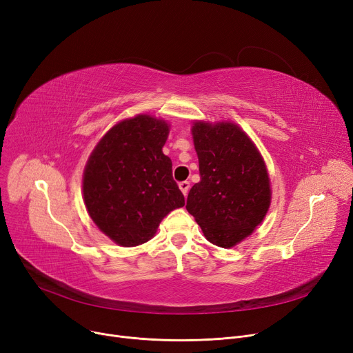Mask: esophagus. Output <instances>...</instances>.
I'll return each instance as SVG.
<instances>
[{"label":"esophagus","mask_w":353,"mask_h":353,"mask_svg":"<svg viewBox=\"0 0 353 353\" xmlns=\"http://www.w3.org/2000/svg\"><path fill=\"white\" fill-rule=\"evenodd\" d=\"M179 188H180L181 193L184 194V197H186L189 190H190V183L189 181H181V183H179Z\"/></svg>","instance_id":"obj_1"}]
</instances>
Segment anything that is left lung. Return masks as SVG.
I'll return each instance as SVG.
<instances>
[{
    "label": "left lung",
    "instance_id": "1",
    "mask_svg": "<svg viewBox=\"0 0 353 353\" xmlns=\"http://www.w3.org/2000/svg\"><path fill=\"white\" fill-rule=\"evenodd\" d=\"M192 133L200 181L190 189L186 209L210 243L233 248L262 223L269 210L266 164L234 123L196 121Z\"/></svg>",
    "mask_w": 353,
    "mask_h": 353
}]
</instances>
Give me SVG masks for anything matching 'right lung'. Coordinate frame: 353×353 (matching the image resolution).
Masks as SVG:
<instances>
[{"label":"right lung","instance_id":"add662e5","mask_svg":"<svg viewBox=\"0 0 353 353\" xmlns=\"http://www.w3.org/2000/svg\"><path fill=\"white\" fill-rule=\"evenodd\" d=\"M165 121L139 114L111 127L92 150L83 176L87 212L97 228L120 246L150 240L160 221L184 206L163 154Z\"/></svg>","mask_w":353,"mask_h":353}]
</instances>
